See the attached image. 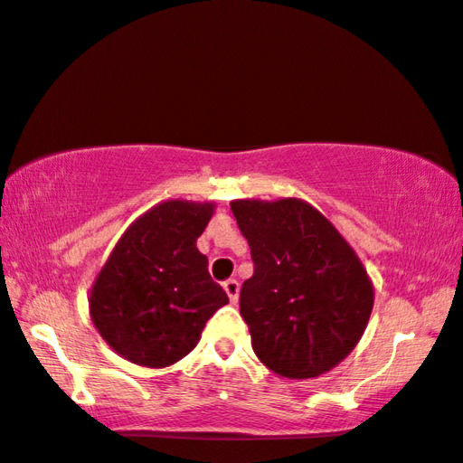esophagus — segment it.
Masks as SVG:
<instances>
[{
  "mask_svg": "<svg viewBox=\"0 0 463 463\" xmlns=\"http://www.w3.org/2000/svg\"><path fill=\"white\" fill-rule=\"evenodd\" d=\"M224 292L228 294V300H231V303L235 305L237 300H239V283H237V279L224 281Z\"/></svg>",
  "mask_w": 463,
  "mask_h": 463,
  "instance_id": "esophagus-1",
  "label": "esophagus"
}]
</instances>
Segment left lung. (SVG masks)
<instances>
[{
    "mask_svg": "<svg viewBox=\"0 0 463 463\" xmlns=\"http://www.w3.org/2000/svg\"><path fill=\"white\" fill-rule=\"evenodd\" d=\"M231 209L254 260L239 309L258 360L288 379L332 371L371 319L374 288L364 264L307 201L239 199Z\"/></svg>",
    "mask_w": 463,
    "mask_h": 463,
    "instance_id": "obj_1",
    "label": "left lung"
}]
</instances>
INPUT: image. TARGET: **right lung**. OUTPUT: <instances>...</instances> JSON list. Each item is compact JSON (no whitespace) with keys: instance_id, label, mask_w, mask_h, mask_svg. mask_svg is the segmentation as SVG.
Here are the masks:
<instances>
[{"instance_id":"right-lung-1","label":"right lung","mask_w":463,"mask_h":463,"mask_svg":"<svg viewBox=\"0 0 463 463\" xmlns=\"http://www.w3.org/2000/svg\"><path fill=\"white\" fill-rule=\"evenodd\" d=\"M213 203L163 201L122 232L90 288L89 311L116 354L146 368L180 362L228 296L196 248Z\"/></svg>"}]
</instances>
